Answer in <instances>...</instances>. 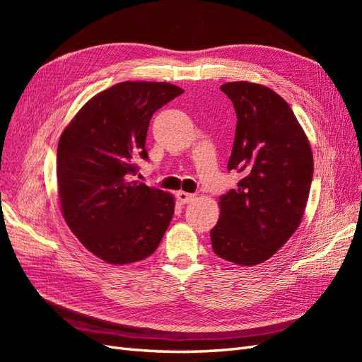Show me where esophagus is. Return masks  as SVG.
I'll use <instances>...</instances> for the list:
<instances>
[{
	"mask_svg": "<svg viewBox=\"0 0 362 362\" xmlns=\"http://www.w3.org/2000/svg\"><path fill=\"white\" fill-rule=\"evenodd\" d=\"M177 198H178V201L181 204H189V202H192L194 199V194L187 193V192H178L177 193Z\"/></svg>",
	"mask_w": 362,
	"mask_h": 362,
	"instance_id": "1",
	"label": "esophagus"
}]
</instances>
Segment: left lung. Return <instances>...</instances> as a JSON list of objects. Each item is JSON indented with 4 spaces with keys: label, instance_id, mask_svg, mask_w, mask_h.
<instances>
[{
    "label": "left lung",
    "instance_id": "left-lung-1",
    "mask_svg": "<svg viewBox=\"0 0 362 362\" xmlns=\"http://www.w3.org/2000/svg\"><path fill=\"white\" fill-rule=\"evenodd\" d=\"M237 115L228 170L237 189L218 198L221 217L211 229L217 257L257 266L273 257L300 225L314 161L308 137L290 105L269 87L234 81L221 86Z\"/></svg>",
    "mask_w": 362,
    "mask_h": 362
}]
</instances>
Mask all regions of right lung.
<instances>
[{"instance_id": "obj_1", "label": "right lung", "mask_w": 362, "mask_h": 362, "mask_svg": "<svg viewBox=\"0 0 362 362\" xmlns=\"http://www.w3.org/2000/svg\"><path fill=\"white\" fill-rule=\"evenodd\" d=\"M184 90L124 81L87 101L59 140L57 182L64 222L93 255L124 266L152 255L172 221L173 194L133 181L148 160L149 120Z\"/></svg>"}]
</instances>
